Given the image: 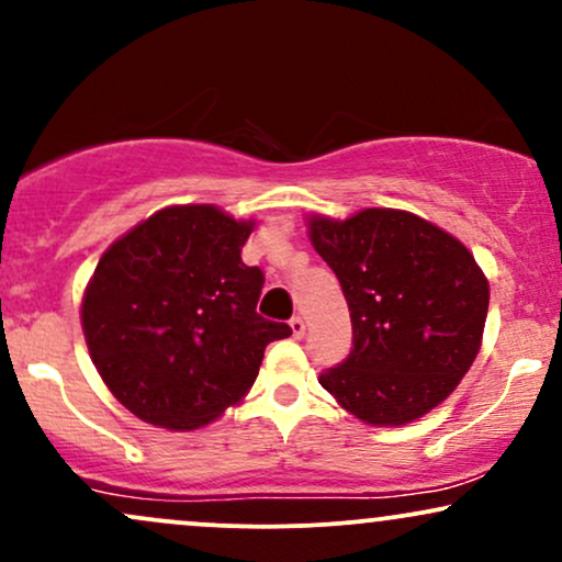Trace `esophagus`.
<instances>
[{
  "label": "esophagus",
  "instance_id": "34e87169",
  "mask_svg": "<svg viewBox=\"0 0 562 562\" xmlns=\"http://www.w3.org/2000/svg\"><path fill=\"white\" fill-rule=\"evenodd\" d=\"M290 330H293L295 338H303V333H306V322H303V317H293L290 319Z\"/></svg>",
  "mask_w": 562,
  "mask_h": 562
}]
</instances>
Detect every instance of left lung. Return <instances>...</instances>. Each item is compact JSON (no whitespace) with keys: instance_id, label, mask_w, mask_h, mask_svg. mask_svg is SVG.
I'll use <instances>...</instances> for the list:
<instances>
[{"instance_id":"obj_1","label":"left lung","mask_w":562,"mask_h":562,"mask_svg":"<svg viewBox=\"0 0 562 562\" xmlns=\"http://www.w3.org/2000/svg\"><path fill=\"white\" fill-rule=\"evenodd\" d=\"M314 248L344 288L353 344L319 375L344 409L370 425L423 417L457 389L481 348L488 282L449 232L393 209L346 222L314 216Z\"/></svg>"}]
</instances>
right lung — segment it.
<instances>
[{
  "label": "right lung",
  "instance_id": "1",
  "mask_svg": "<svg viewBox=\"0 0 562 562\" xmlns=\"http://www.w3.org/2000/svg\"><path fill=\"white\" fill-rule=\"evenodd\" d=\"M254 224L171 205L102 254L81 303L92 362L139 420L192 430L254 385L285 322L256 312L263 272L240 250Z\"/></svg>",
  "mask_w": 562,
  "mask_h": 562
}]
</instances>
